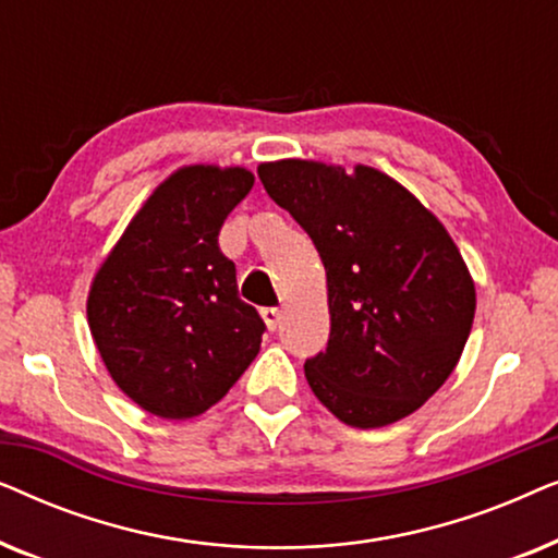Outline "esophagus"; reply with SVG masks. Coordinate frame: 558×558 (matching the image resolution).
<instances>
[{"label":"esophagus","instance_id":"obj_1","mask_svg":"<svg viewBox=\"0 0 558 558\" xmlns=\"http://www.w3.org/2000/svg\"><path fill=\"white\" fill-rule=\"evenodd\" d=\"M262 317H264L266 327H269L271 332H277V327L281 325V310L279 307H264Z\"/></svg>","mask_w":558,"mask_h":558}]
</instances>
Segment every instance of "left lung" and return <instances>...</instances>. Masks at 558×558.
I'll use <instances>...</instances> for the list:
<instances>
[{"mask_svg":"<svg viewBox=\"0 0 558 558\" xmlns=\"http://www.w3.org/2000/svg\"><path fill=\"white\" fill-rule=\"evenodd\" d=\"M258 178L325 264L330 340L304 363L312 393L357 429L414 414L454 371L475 319V281L452 235L373 167L279 159Z\"/></svg>","mask_w":558,"mask_h":558,"instance_id":"8db88e82","label":"left lung"}]
</instances>
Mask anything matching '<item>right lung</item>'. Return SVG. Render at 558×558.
<instances>
[{
    "label": "right lung",
    "mask_w": 558,
    "mask_h": 558,
    "mask_svg": "<svg viewBox=\"0 0 558 558\" xmlns=\"http://www.w3.org/2000/svg\"><path fill=\"white\" fill-rule=\"evenodd\" d=\"M251 187L246 167H180L90 281L88 327L106 371L159 418L201 416L262 348L264 319L239 296L235 266L218 246L228 213Z\"/></svg>",
    "instance_id": "obj_1"
}]
</instances>
